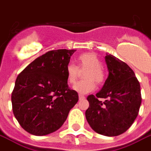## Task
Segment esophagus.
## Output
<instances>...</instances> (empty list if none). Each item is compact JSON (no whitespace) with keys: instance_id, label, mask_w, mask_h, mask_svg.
Returning <instances> with one entry per match:
<instances>
[{"instance_id":"34e87169","label":"esophagus","mask_w":151,"mask_h":151,"mask_svg":"<svg viewBox=\"0 0 151 151\" xmlns=\"http://www.w3.org/2000/svg\"><path fill=\"white\" fill-rule=\"evenodd\" d=\"M85 99V96H83V95H81V94H79V99H80V100H81V99Z\"/></svg>"}]
</instances>
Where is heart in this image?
Returning <instances> with one entry per match:
<instances>
[{"label": "heart", "instance_id": "b5f03b06", "mask_svg": "<svg viewBox=\"0 0 151 151\" xmlns=\"http://www.w3.org/2000/svg\"><path fill=\"white\" fill-rule=\"evenodd\" d=\"M78 66L73 63H69L66 67V81L69 84H73L79 75V70H86L83 77L85 80L78 81L73 85L76 92L86 94L96 88V83L101 85L105 81V73L102 68V61L94 52H85L78 55Z\"/></svg>", "mask_w": 151, "mask_h": 151}]
</instances>
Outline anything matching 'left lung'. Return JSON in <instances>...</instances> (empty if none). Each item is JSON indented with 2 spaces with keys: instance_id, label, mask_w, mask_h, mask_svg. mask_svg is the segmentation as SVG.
Segmentation results:
<instances>
[{
  "instance_id": "obj_1",
  "label": "left lung",
  "mask_w": 151,
  "mask_h": 151,
  "mask_svg": "<svg viewBox=\"0 0 151 151\" xmlns=\"http://www.w3.org/2000/svg\"><path fill=\"white\" fill-rule=\"evenodd\" d=\"M105 60L109 75L96 96L87 97V122L95 132L106 136L124 133L133 124L141 105L140 85L134 71L124 62L110 54ZM99 98L106 99L104 102Z\"/></svg>"
}]
</instances>
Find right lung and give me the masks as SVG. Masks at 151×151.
Masks as SVG:
<instances>
[{
	"label": "right lung",
	"mask_w": 151,
	"mask_h": 151,
	"mask_svg": "<svg viewBox=\"0 0 151 151\" xmlns=\"http://www.w3.org/2000/svg\"><path fill=\"white\" fill-rule=\"evenodd\" d=\"M76 50L46 52L18 75L12 93L13 114L22 129L34 136L54 132L78 101L70 89L66 67Z\"/></svg>",
	"instance_id": "1"
}]
</instances>
